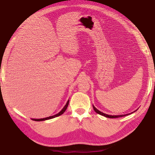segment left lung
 Segmentation results:
<instances>
[{"mask_svg":"<svg viewBox=\"0 0 155 155\" xmlns=\"http://www.w3.org/2000/svg\"><path fill=\"white\" fill-rule=\"evenodd\" d=\"M93 108L94 109V111H95L97 113V114H98L101 115H103V116L106 117H109V118H117V117H122V116H126V115H128V114H127V115H109L105 114H104V113H103V112L98 111V109H97L96 108H95V107H94V106H93Z\"/></svg>","mask_w":155,"mask_h":155,"instance_id":"8db88e82","label":"left lung"}]
</instances>
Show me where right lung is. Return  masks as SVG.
<instances>
[{
	"instance_id": "add662e5",
	"label": "right lung",
	"mask_w": 155,
	"mask_h": 155,
	"mask_svg": "<svg viewBox=\"0 0 155 155\" xmlns=\"http://www.w3.org/2000/svg\"><path fill=\"white\" fill-rule=\"evenodd\" d=\"M68 104H69V101L67 102L66 104H65V107H64V108H63V109L61 110V111H60L59 113H58V114H56V115H52V116H50V117H45V118H42V119H33V120H35V121H43V120H46L52 119V118H54V117H56L57 116H59V115H62L65 111V110H66L67 107L68 106Z\"/></svg>"
}]
</instances>
